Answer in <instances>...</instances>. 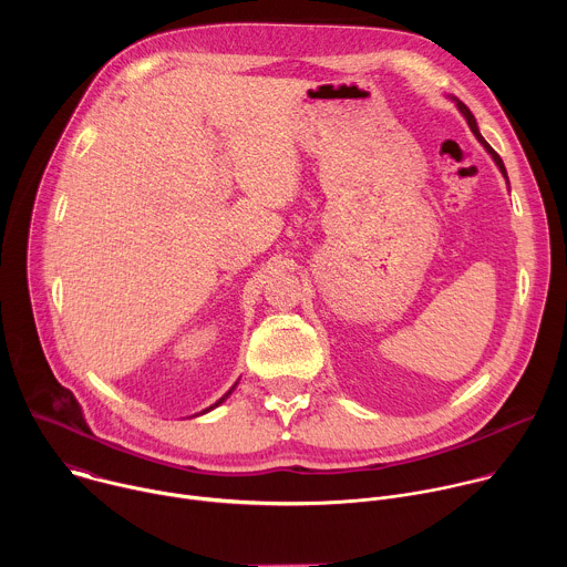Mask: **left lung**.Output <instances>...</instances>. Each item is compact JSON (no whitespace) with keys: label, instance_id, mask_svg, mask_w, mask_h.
Returning <instances> with one entry per match:
<instances>
[{"label":"left lung","instance_id":"obj_1","mask_svg":"<svg viewBox=\"0 0 567 567\" xmlns=\"http://www.w3.org/2000/svg\"><path fill=\"white\" fill-rule=\"evenodd\" d=\"M451 101L457 105V110H460V114L466 118V123H468V127H471V132H473V136L480 141V145L484 147V150H487L489 152V156L494 158V164L498 166V171L503 173V177H505V182H507V186H509V177H507V171H505V164H503V158L496 154V150L487 143V141H484V136L480 134V130H477V123H475V118H473V114L468 112V107L462 103V101H457L455 96H451Z\"/></svg>","mask_w":567,"mask_h":567}]
</instances>
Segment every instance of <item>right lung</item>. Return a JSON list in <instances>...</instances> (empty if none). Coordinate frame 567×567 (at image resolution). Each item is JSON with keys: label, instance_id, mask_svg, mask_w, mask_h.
Here are the masks:
<instances>
[{"label": "right lung", "instance_id": "obj_1", "mask_svg": "<svg viewBox=\"0 0 567 567\" xmlns=\"http://www.w3.org/2000/svg\"><path fill=\"white\" fill-rule=\"evenodd\" d=\"M235 385H237V381H235ZM235 385H233V388H230V390H228V392H226V394H224V396H221V399H217V401H215V403H213V406H210V409H206V411H202V413H199V415H204V413H208V411H213V409H217V406H219V403H221V401H226V399H228V394H230V392H233V390H235Z\"/></svg>", "mask_w": 567, "mask_h": 567}]
</instances>
